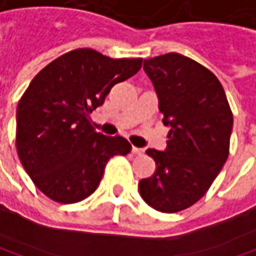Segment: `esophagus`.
<instances>
[{"instance_id":"1","label":"esophagus","mask_w":256,"mask_h":256,"mask_svg":"<svg viewBox=\"0 0 256 256\" xmlns=\"http://www.w3.org/2000/svg\"><path fill=\"white\" fill-rule=\"evenodd\" d=\"M132 152H133L134 155H142V154L145 152V150H144V148H136V146H133V148H132Z\"/></svg>"}]
</instances>
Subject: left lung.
<instances>
[{
  "instance_id": "8db88e82",
  "label": "left lung",
  "mask_w": 256,
  "mask_h": 256,
  "mask_svg": "<svg viewBox=\"0 0 256 256\" xmlns=\"http://www.w3.org/2000/svg\"><path fill=\"white\" fill-rule=\"evenodd\" d=\"M158 95L167 150H148L155 173L139 182L142 199L156 211L178 212L196 204L221 172L230 150L233 114L220 80L177 52L145 60Z\"/></svg>"
}]
</instances>
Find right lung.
Wrapping results in <instances>:
<instances>
[{
  "mask_svg": "<svg viewBox=\"0 0 256 256\" xmlns=\"http://www.w3.org/2000/svg\"><path fill=\"white\" fill-rule=\"evenodd\" d=\"M142 58H110L90 48L62 54L30 82L17 105L16 148L35 186L60 204L90 196L114 155L132 145L90 124L111 88L134 76Z\"/></svg>",
  "mask_w": 256,
  "mask_h": 256,
  "instance_id": "add662e5",
  "label": "right lung"
}]
</instances>
